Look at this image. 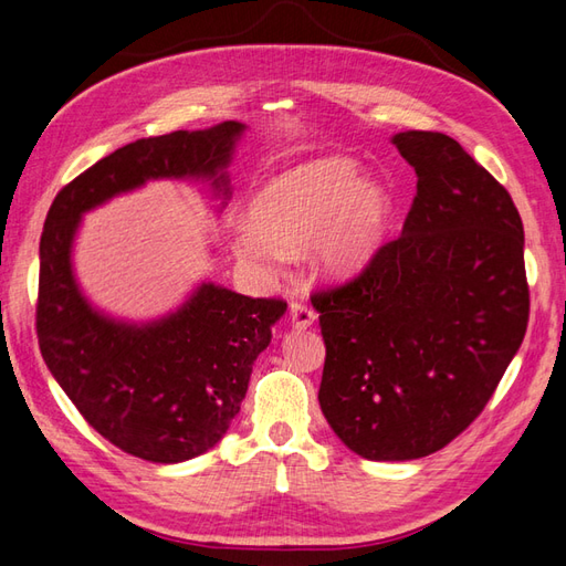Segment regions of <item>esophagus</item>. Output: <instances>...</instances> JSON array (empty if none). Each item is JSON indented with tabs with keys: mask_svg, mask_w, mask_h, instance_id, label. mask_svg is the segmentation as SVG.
Wrapping results in <instances>:
<instances>
[{
	"mask_svg": "<svg viewBox=\"0 0 566 566\" xmlns=\"http://www.w3.org/2000/svg\"><path fill=\"white\" fill-rule=\"evenodd\" d=\"M315 310L303 305V303H293L291 305V326L293 329H307L315 322Z\"/></svg>",
	"mask_w": 566,
	"mask_h": 566,
	"instance_id": "esophagus-1",
	"label": "esophagus"
}]
</instances>
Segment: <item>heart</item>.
<instances>
[{"label": "heart", "mask_w": 566, "mask_h": 566, "mask_svg": "<svg viewBox=\"0 0 566 566\" xmlns=\"http://www.w3.org/2000/svg\"><path fill=\"white\" fill-rule=\"evenodd\" d=\"M249 224L232 234L234 254L251 271L271 275L287 254L307 249L319 279L342 283L385 247L395 200L378 179L344 155H322L263 181L247 203Z\"/></svg>", "instance_id": "1"}]
</instances>
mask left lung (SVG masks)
Here are the masks:
<instances>
[{"mask_svg":"<svg viewBox=\"0 0 566 566\" xmlns=\"http://www.w3.org/2000/svg\"><path fill=\"white\" fill-rule=\"evenodd\" d=\"M417 171L401 237L317 293L319 407L356 455L417 460L480 417L528 326L523 222L509 191L443 133L389 137Z\"/></svg>","mask_w":566,"mask_h":566,"instance_id":"1","label":"left lung"}]
</instances>
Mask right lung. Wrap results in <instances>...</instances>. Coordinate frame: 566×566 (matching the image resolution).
<instances>
[{"mask_svg":"<svg viewBox=\"0 0 566 566\" xmlns=\"http://www.w3.org/2000/svg\"><path fill=\"white\" fill-rule=\"evenodd\" d=\"M244 130V123L224 120L143 137L80 174L48 210L35 310L43 360L92 429L135 458L174 464L216 448L240 413L254 360L287 305L200 281L161 317L111 315L86 297L74 273L82 218L165 179L208 184L222 210Z\"/></svg>","mask_w":566,"mask_h":566,"instance_id":"obj_1","label":"right lung"}]
</instances>
